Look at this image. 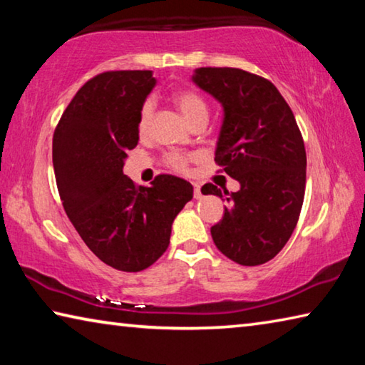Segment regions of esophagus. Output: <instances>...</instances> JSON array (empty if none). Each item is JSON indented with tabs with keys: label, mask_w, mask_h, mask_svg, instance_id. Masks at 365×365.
<instances>
[{
	"label": "esophagus",
	"mask_w": 365,
	"mask_h": 365,
	"mask_svg": "<svg viewBox=\"0 0 365 365\" xmlns=\"http://www.w3.org/2000/svg\"><path fill=\"white\" fill-rule=\"evenodd\" d=\"M193 187H195V191H193L195 200H201V197H202V193H201V185H200V183H193Z\"/></svg>",
	"instance_id": "esophagus-1"
}]
</instances>
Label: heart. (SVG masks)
I'll return each instance as SVG.
<instances>
[{
  "mask_svg": "<svg viewBox=\"0 0 365 365\" xmlns=\"http://www.w3.org/2000/svg\"><path fill=\"white\" fill-rule=\"evenodd\" d=\"M172 101L175 103V106L180 110L182 115L187 119V122L193 123L200 117H207V104L202 98L196 93L193 90H177L174 95H172ZM153 117V103L146 101L140 109V117H138V130L140 133H146L148 128H150ZM188 156H183V154H170L165 159L168 165L175 170H185L188 165Z\"/></svg>",
  "mask_w": 365,
  "mask_h": 365,
  "instance_id": "1",
  "label": "heart"
}]
</instances>
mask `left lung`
<instances>
[{"instance_id":"1","label":"left lung","mask_w":365,"mask_h":365,"mask_svg":"<svg viewBox=\"0 0 365 365\" xmlns=\"http://www.w3.org/2000/svg\"><path fill=\"white\" fill-rule=\"evenodd\" d=\"M191 80L224 109L214 159L240 183L235 193L212 183L201 188L227 200L212 240L233 262L261 265L279 255L299 219L306 150L298 123L267 78L235 67H200Z\"/></svg>"}]
</instances>
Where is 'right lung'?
<instances>
[{
	"instance_id": "obj_1",
	"label": "right lung",
	"mask_w": 365,
	"mask_h": 365,
	"mask_svg": "<svg viewBox=\"0 0 365 365\" xmlns=\"http://www.w3.org/2000/svg\"><path fill=\"white\" fill-rule=\"evenodd\" d=\"M156 85L151 71L104 72L88 80L61 115L53 165L67 217L104 264L140 272L164 255L191 183L158 175L137 187L123 174L138 145V117Z\"/></svg>"
}]
</instances>
